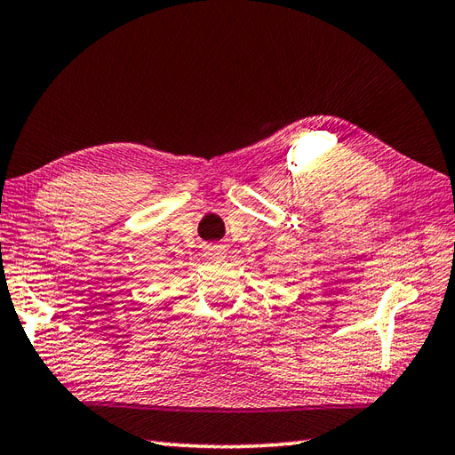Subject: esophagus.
Masks as SVG:
<instances>
[{
	"instance_id": "esophagus-1",
	"label": "esophagus",
	"mask_w": 455,
	"mask_h": 455,
	"mask_svg": "<svg viewBox=\"0 0 455 455\" xmlns=\"http://www.w3.org/2000/svg\"><path fill=\"white\" fill-rule=\"evenodd\" d=\"M225 254H227V250H225V246H209L207 250H205V256L207 258H211V259H222L225 258Z\"/></svg>"
}]
</instances>
